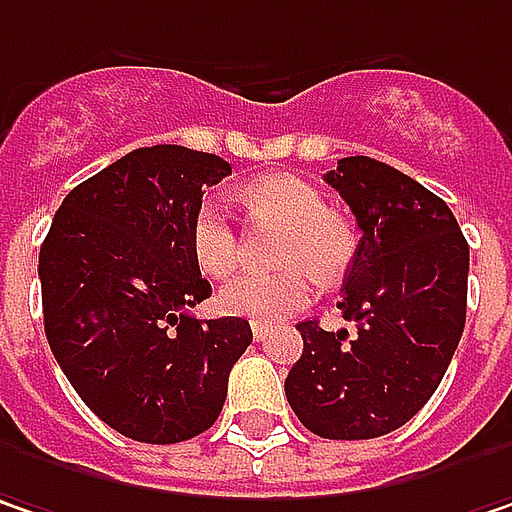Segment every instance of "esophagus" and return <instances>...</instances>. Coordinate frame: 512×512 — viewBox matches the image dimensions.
<instances>
[{
  "label": "esophagus",
  "mask_w": 512,
  "mask_h": 512,
  "mask_svg": "<svg viewBox=\"0 0 512 512\" xmlns=\"http://www.w3.org/2000/svg\"><path fill=\"white\" fill-rule=\"evenodd\" d=\"M269 331H272V325L269 322H252V334H255V340H266L269 337Z\"/></svg>",
  "instance_id": "esophagus-1"
}]
</instances>
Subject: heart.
I'll return each mask as SVG.
<instances>
[{
	"mask_svg": "<svg viewBox=\"0 0 512 512\" xmlns=\"http://www.w3.org/2000/svg\"><path fill=\"white\" fill-rule=\"evenodd\" d=\"M240 205L257 228H284L275 252L284 269L240 275L225 284L216 304L228 316L278 322L310 304L316 278L334 284L346 275L357 252V234L343 213L328 208L325 196L310 181L287 172L263 175L240 190ZM190 249L210 278H228L240 266L243 240L219 202H199L190 219Z\"/></svg>",
	"mask_w": 512,
	"mask_h": 512,
	"instance_id": "b5f03b06",
	"label": "heart"
}]
</instances>
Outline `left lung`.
I'll return each mask as SVG.
<instances>
[{
    "label": "left lung",
    "instance_id": "8db88e82",
    "mask_svg": "<svg viewBox=\"0 0 512 512\" xmlns=\"http://www.w3.org/2000/svg\"><path fill=\"white\" fill-rule=\"evenodd\" d=\"M325 181L363 234L337 304L357 331L302 322L284 393L316 437L372 440L440 387L466 325L469 243L440 196L387 163L343 158Z\"/></svg>",
    "mask_w": 512,
    "mask_h": 512
}]
</instances>
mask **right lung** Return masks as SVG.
I'll return each instance as SVG.
<instances>
[{"label": "right lung", "instance_id": "add662e5", "mask_svg": "<svg viewBox=\"0 0 512 512\" xmlns=\"http://www.w3.org/2000/svg\"><path fill=\"white\" fill-rule=\"evenodd\" d=\"M225 175L231 163L208 152L134 149L70 190L40 246L49 349L81 401L128 440L208 431L252 343L240 316L190 313L210 296L190 219Z\"/></svg>", "mask_w": 512, "mask_h": 512}]
</instances>
